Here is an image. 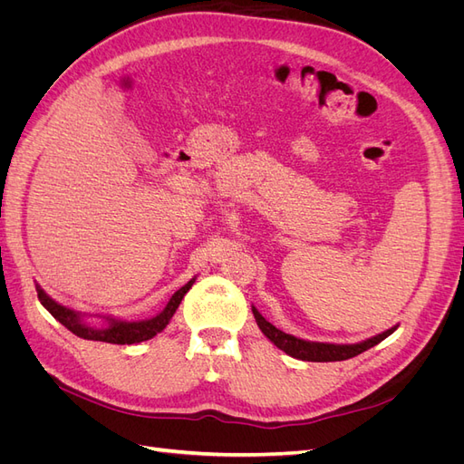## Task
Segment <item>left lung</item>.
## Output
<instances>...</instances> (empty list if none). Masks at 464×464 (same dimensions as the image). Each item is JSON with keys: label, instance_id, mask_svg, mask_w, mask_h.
I'll use <instances>...</instances> for the list:
<instances>
[{"label": "left lung", "instance_id": "obj_1", "mask_svg": "<svg viewBox=\"0 0 464 464\" xmlns=\"http://www.w3.org/2000/svg\"><path fill=\"white\" fill-rule=\"evenodd\" d=\"M254 315L259 329L263 331V334L269 339L276 348L285 350V353L292 358H298V360H305V362H341V360H348V358H354L358 354H362L363 350H368L375 344L382 343L383 339L391 333H395L397 327H391L389 331L382 333V334H375L372 339L358 343V344H329V343H310V341H302L296 339V336L286 334L285 331L276 329L273 323L266 321L256 307H254Z\"/></svg>", "mask_w": 464, "mask_h": 464}]
</instances>
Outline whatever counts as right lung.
Wrapping results in <instances>:
<instances>
[{
  "label": "right lung",
  "instance_id": "obj_1",
  "mask_svg": "<svg viewBox=\"0 0 464 464\" xmlns=\"http://www.w3.org/2000/svg\"><path fill=\"white\" fill-rule=\"evenodd\" d=\"M193 283H195V278H191L188 285H184L179 290H176L174 296L170 298V302L166 304V307L159 315H154V317L145 319V321L108 319L110 325L102 327V329H96V327L87 325V323H82L79 314L72 312L69 307H65L58 302H53L40 286H36V292H38L40 304L44 305L46 310L55 319H58L63 327H67L73 334L81 336V339L101 341V343H110V344H135V343H143V341L152 339L154 334L160 333L168 325V321L172 319V315L178 310L179 302L184 300V296L188 294V290L193 286Z\"/></svg>",
  "mask_w": 464,
  "mask_h": 464
}]
</instances>
